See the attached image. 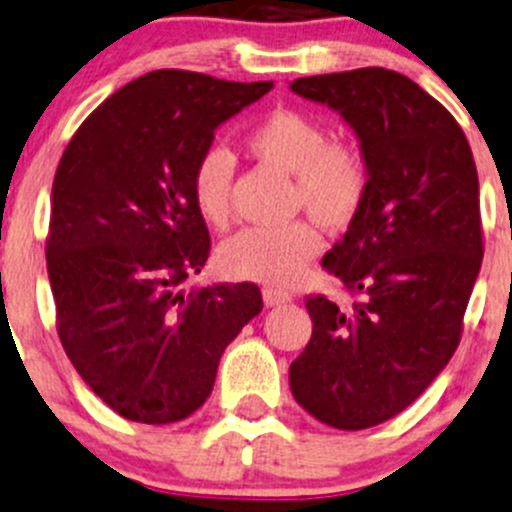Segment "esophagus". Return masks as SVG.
Here are the masks:
<instances>
[{"label":"esophagus","mask_w":512,"mask_h":512,"mask_svg":"<svg viewBox=\"0 0 512 512\" xmlns=\"http://www.w3.org/2000/svg\"><path fill=\"white\" fill-rule=\"evenodd\" d=\"M262 299H265L267 307H280V304L292 302V294L285 292V289L265 287V289H262Z\"/></svg>","instance_id":"obj_1"}]
</instances>
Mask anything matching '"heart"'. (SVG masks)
I'll return each mask as SVG.
<instances>
[{
	"label": "heart",
	"instance_id": "heart-1",
	"mask_svg": "<svg viewBox=\"0 0 512 512\" xmlns=\"http://www.w3.org/2000/svg\"><path fill=\"white\" fill-rule=\"evenodd\" d=\"M247 148L255 158L294 175V200L322 225L347 227L359 215L369 190V168L361 151L347 141H329L317 118L292 108H277L252 126ZM232 158L223 148H208L193 165L190 195L200 218L213 227L230 220ZM324 240L312 220L280 227H247L220 247V267L235 280L289 285Z\"/></svg>",
	"mask_w": 512,
	"mask_h": 512
}]
</instances>
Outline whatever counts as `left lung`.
Wrapping results in <instances>:
<instances>
[{
	"instance_id": "left-lung-1",
	"label": "left lung",
	"mask_w": 512,
	"mask_h": 512,
	"mask_svg": "<svg viewBox=\"0 0 512 512\" xmlns=\"http://www.w3.org/2000/svg\"><path fill=\"white\" fill-rule=\"evenodd\" d=\"M352 126L369 190L324 255L356 302L307 299L312 339L289 389L317 421L361 431L411 406L446 369L483 260L478 173L456 118L396 71L354 69L289 84Z\"/></svg>"
}]
</instances>
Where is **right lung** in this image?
<instances>
[{
	"label": "right lung",
	"mask_w": 512,
	"mask_h": 512,
	"mask_svg": "<svg viewBox=\"0 0 512 512\" xmlns=\"http://www.w3.org/2000/svg\"><path fill=\"white\" fill-rule=\"evenodd\" d=\"M272 89L160 69L81 123L51 188L46 270L64 352L91 391L138 423L205 404L220 356L262 312L260 287L185 289L210 235L190 195L215 128Z\"/></svg>",
	"instance_id": "add662e5"
}]
</instances>
